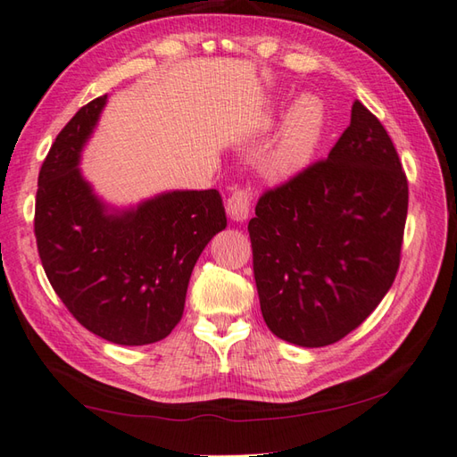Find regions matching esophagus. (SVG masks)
I'll return each instance as SVG.
<instances>
[{
  "label": "esophagus",
  "instance_id": "34e87169",
  "mask_svg": "<svg viewBox=\"0 0 457 457\" xmlns=\"http://www.w3.org/2000/svg\"><path fill=\"white\" fill-rule=\"evenodd\" d=\"M252 212V192L249 187H236L228 198V213L231 220L244 221Z\"/></svg>",
  "mask_w": 457,
  "mask_h": 457
}]
</instances>
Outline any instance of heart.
I'll return each mask as SVG.
<instances>
[{"instance_id": "b5f03b06", "label": "heart", "mask_w": 457, "mask_h": 457, "mask_svg": "<svg viewBox=\"0 0 457 457\" xmlns=\"http://www.w3.org/2000/svg\"><path fill=\"white\" fill-rule=\"evenodd\" d=\"M327 122L325 104L315 95L301 96L285 119L281 138L270 160L271 172L293 176L305 168L323 137Z\"/></svg>"}]
</instances>
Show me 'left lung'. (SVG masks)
Masks as SVG:
<instances>
[{
    "label": "left lung",
    "mask_w": 457,
    "mask_h": 457,
    "mask_svg": "<svg viewBox=\"0 0 457 457\" xmlns=\"http://www.w3.org/2000/svg\"><path fill=\"white\" fill-rule=\"evenodd\" d=\"M408 180L386 129L361 101L328 156L265 190L249 220L259 305L299 346L345 338L396 279Z\"/></svg>",
    "instance_id": "obj_1"
}]
</instances>
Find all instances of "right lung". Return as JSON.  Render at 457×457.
Returning a JSON list of instances; mask_svg holds the SVG:
<instances>
[{"label": "right lung", "instance_id": "add662e5", "mask_svg": "<svg viewBox=\"0 0 457 457\" xmlns=\"http://www.w3.org/2000/svg\"><path fill=\"white\" fill-rule=\"evenodd\" d=\"M104 103L106 95L80 106L43 160L35 239L71 315L104 341L140 346L180 323L194 265L228 220L218 190L168 192L106 212L79 170Z\"/></svg>", "mask_w": 457, "mask_h": 457}]
</instances>
